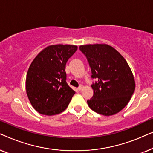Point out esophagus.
Listing matches in <instances>:
<instances>
[{"label":"esophagus","instance_id":"1","mask_svg":"<svg viewBox=\"0 0 153 153\" xmlns=\"http://www.w3.org/2000/svg\"><path fill=\"white\" fill-rule=\"evenodd\" d=\"M82 88H83V85H79V86L78 87V90H79V91H81V89H82Z\"/></svg>","mask_w":153,"mask_h":153}]
</instances>
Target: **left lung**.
I'll list each match as a JSON object with an SVG mask.
<instances>
[{
    "label": "left lung",
    "mask_w": 153,
    "mask_h": 153,
    "mask_svg": "<svg viewBox=\"0 0 153 153\" xmlns=\"http://www.w3.org/2000/svg\"><path fill=\"white\" fill-rule=\"evenodd\" d=\"M79 49L91 69L93 96L87 100L89 107L97 114L111 116L128 104L135 90L132 72L124 58L107 45H81Z\"/></svg>",
    "instance_id": "1"
}]
</instances>
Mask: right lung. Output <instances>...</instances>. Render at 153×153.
<instances>
[{"label": "right lung", "mask_w": 153, "mask_h": 153, "mask_svg": "<svg viewBox=\"0 0 153 153\" xmlns=\"http://www.w3.org/2000/svg\"><path fill=\"white\" fill-rule=\"evenodd\" d=\"M76 50L74 45L49 46L30 64L26 75V93L39 114L53 116L68 107L75 92L66 82L65 65Z\"/></svg>", "instance_id": "obj_1"}]
</instances>
